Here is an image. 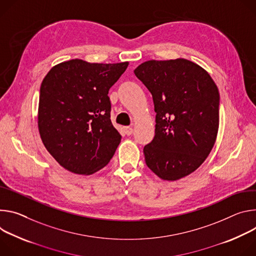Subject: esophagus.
<instances>
[{"mask_svg":"<svg viewBox=\"0 0 256 256\" xmlns=\"http://www.w3.org/2000/svg\"><path fill=\"white\" fill-rule=\"evenodd\" d=\"M124 130H125V133L129 136V135H131L132 133H133V128L132 127H130V126H127V127H125L124 128Z\"/></svg>","mask_w":256,"mask_h":256,"instance_id":"34e87169","label":"esophagus"}]
</instances>
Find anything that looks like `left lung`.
Returning a JSON list of instances; mask_svg holds the SVG:
<instances>
[{"mask_svg": "<svg viewBox=\"0 0 256 256\" xmlns=\"http://www.w3.org/2000/svg\"><path fill=\"white\" fill-rule=\"evenodd\" d=\"M134 73L150 92L156 112L154 137L144 148L146 166L162 180L188 176L216 142V83L204 69L185 59L148 61Z\"/></svg>", "mask_w": 256, "mask_h": 256, "instance_id": "left-lung-1", "label": "left lung"}]
</instances>
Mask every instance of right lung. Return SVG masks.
<instances>
[{
    "label": "right lung",
    "mask_w": 256,
    "mask_h": 256,
    "mask_svg": "<svg viewBox=\"0 0 256 256\" xmlns=\"http://www.w3.org/2000/svg\"><path fill=\"white\" fill-rule=\"evenodd\" d=\"M74 59L52 67L40 85L38 130L68 171L90 175L108 164L122 136L110 121V88L128 67Z\"/></svg>",
    "instance_id": "add662e5"
}]
</instances>
